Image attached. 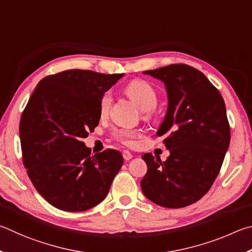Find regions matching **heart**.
Returning <instances> with one entry per match:
<instances>
[{
    "mask_svg": "<svg viewBox=\"0 0 252 252\" xmlns=\"http://www.w3.org/2000/svg\"><path fill=\"white\" fill-rule=\"evenodd\" d=\"M124 136H125V137H127V136H129V133H125V135H124Z\"/></svg>",
    "mask_w": 252,
    "mask_h": 252,
    "instance_id": "1",
    "label": "heart"
}]
</instances>
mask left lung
Masks as SVG:
<instances>
[{
    "instance_id": "obj_1",
    "label": "left lung",
    "mask_w": 252,
    "mask_h": 252,
    "mask_svg": "<svg viewBox=\"0 0 252 252\" xmlns=\"http://www.w3.org/2000/svg\"><path fill=\"white\" fill-rule=\"evenodd\" d=\"M110 75L69 69L39 82L20 123L23 161L36 190L55 208L85 211L103 201L123 166L115 149L88 148Z\"/></svg>"
}]
</instances>
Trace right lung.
I'll list each match as a JSON object with an SVG mask.
<instances>
[{
    "label": "right lung",
    "instance_id": "obj_1",
    "mask_svg": "<svg viewBox=\"0 0 252 252\" xmlns=\"http://www.w3.org/2000/svg\"><path fill=\"white\" fill-rule=\"evenodd\" d=\"M143 74L165 85L168 104L156 135L164 138L169 156L164 161H154L149 155L144 158L147 174L140 187L155 204L183 208L209 190L221 168L230 140L226 106L205 75L188 65Z\"/></svg>",
    "mask_w": 252,
    "mask_h": 252
}]
</instances>
